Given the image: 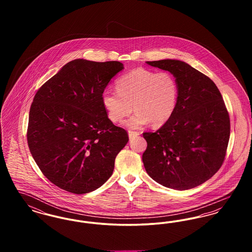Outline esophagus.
<instances>
[{
  "instance_id": "esophagus-1",
  "label": "esophagus",
  "mask_w": 252,
  "mask_h": 252,
  "mask_svg": "<svg viewBox=\"0 0 252 252\" xmlns=\"http://www.w3.org/2000/svg\"><path fill=\"white\" fill-rule=\"evenodd\" d=\"M138 135H140V133H139V132L128 130V136H129V139H133V138L137 137Z\"/></svg>"
}]
</instances>
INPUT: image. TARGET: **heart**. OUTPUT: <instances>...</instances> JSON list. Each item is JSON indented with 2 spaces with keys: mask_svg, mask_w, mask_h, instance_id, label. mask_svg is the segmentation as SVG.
Masks as SVG:
<instances>
[{
  "mask_svg": "<svg viewBox=\"0 0 252 252\" xmlns=\"http://www.w3.org/2000/svg\"><path fill=\"white\" fill-rule=\"evenodd\" d=\"M115 87L117 92H103L102 105L113 123L127 116L133 106L136 112L124 123L129 128H140L150 122L162 126L171 119L178 105L179 85L169 72L137 68L122 75Z\"/></svg>",
  "mask_w": 252,
  "mask_h": 252,
  "instance_id": "1",
  "label": "heart"
}]
</instances>
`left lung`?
<instances>
[{
	"mask_svg": "<svg viewBox=\"0 0 252 252\" xmlns=\"http://www.w3.org/2000/svg\"><path fill=\"white\" fill-rule=\"evenodd\" d=\"M171 72L179 85L176 110L160 128L144 132L143 162L158 183L188 190L210 180L223 164L230 132L222 95L202 72L176 60L146 61Z\"/></svg>",
	"mask_w": 252,
	"mask_h": 252,
	"instance_id": "1",
	"label": "left lung"
}]
</instances>
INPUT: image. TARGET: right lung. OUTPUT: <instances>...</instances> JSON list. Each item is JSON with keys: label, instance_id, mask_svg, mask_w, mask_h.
Masks as SVG:
<instances>
[{"label": "right lung", "instance_id": "add662e5", "mask_svg": "<svg viewBox=\"0 0 252 252\" xmlns=\"http://www.w3.org/2000/svg\"><path fill=\"white\" fill-rule=\"evenodd\" d=\"M123 69L119 61L72 60L36 92L27 143L42 174L60 189L93 192L112 175L128 135L108 119L101 97Z\"/></svg>", "mask_w": 252, "mask_h": 252}]
</instances>
